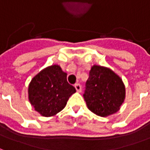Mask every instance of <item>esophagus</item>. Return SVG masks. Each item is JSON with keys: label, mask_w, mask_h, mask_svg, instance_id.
<instances>
[{"label": "esophagus", "mask_w": 150, "mask_h": 150, "mask_svg": "<svg viewBox=\"0 0 150 150\" xmlns=\"http://www.w3.org/2000/svg\"><path fill=\"white\" fill-rule=\"evenodd\" d=\"M75 89H76V91H78V92H80V91H81L82 88H81V85L79 84V83H75Z\"/></svg>", "instance_id": "esophagus-1"}]
</instances>
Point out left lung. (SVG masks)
<instances>
[{
    "label": "left lung",
    "mask_w": 150,
    "mask_h": 150,
    "mask_svg": "<svg viewBox=\"0 0 150 150\" xmlns=\"http://www.w3.org/2000/svg\"><path fill=\"white\" fill-rule=\"evenodd\" d=\"M83 97L89 110L105 117L120 110L125 99V87L111 69L94 65L89 72Z\"/></svg>",
    "instance_id": "obj_1"
}]
</instances>
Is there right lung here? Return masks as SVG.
Masks as SVG:
<instances>
[{
	"instance_id": "add662e5",
	"label": "right lung",
	"mask_w": 150,
	"mask_h": 150,
	"mask_svg": "<svg viewBox=\"0 0 150 150\" xmlns=\"http://www.w3.org/2000/svg\"><path fill=\"white\" fill-rule=\"evenodd\" d=\"M67 73L59 65L42 70L32 79L28 88L29 100L42 116H55L65 108L76 90L67 80Z\"/></svg>"
}]
</instances>
